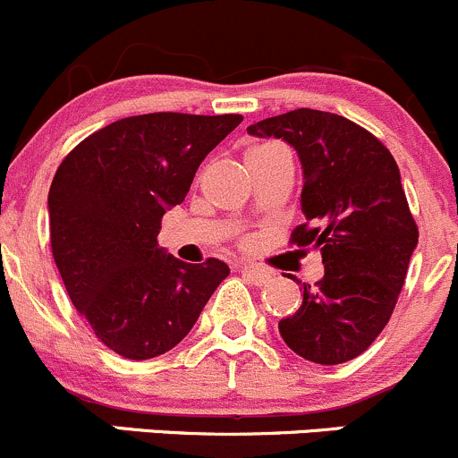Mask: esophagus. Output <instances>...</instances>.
Segmentation results:
<instances>
[{
  "label": "esophagus",
  "mask_w": 458,
  "mask_h": 458,
  "mask_svg": "<svg viewBox=\"0 0 458 458\" xmlns=\"http://www.w3.org/2000/svg\"><path fill=\"white\" fill-rule=\"evenodd\" d=\"M240 273H242V276L247 277L251 284L262 286V284H268V282H271V273L264 271V268H260V267H256V264H247V262L240 264Z\"/></svg>",
  "instance_id": "obj_1"
}]
</instances>
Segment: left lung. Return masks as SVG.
Masks as SVG:
<instances>
[{"instance_id":"obj_1","label":"left lung","mask_w":458,"mask_h":458,"mask_svg":"<svg viewBox=\"0 0 458 458\" xmlns=\"http://www.w3.org/2000/svg\"><path fill=\"white\" fill-rule=\"evenodd\" d=\"M247 131L298 154L306 223L293 242L324 262L315 286L293 277L301 306L277 324L282 339L315 364L355 360L388 324L419 242L397 163L370 131L331 112L300 107Z\"/></svg>"}]
</instances>
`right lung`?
I'll return each mask as SVG.
<instances>
[{
  "mask_svg": "<svg viewBox=\"0 0 458 458\" xmlns=\"http://www.w3.org/2000/svg\"><path fill=\"white\" fill-rule=\"evenodd\" d=\"M240 121L178 112L127 116L81 140L56 169L48 194L56 268L74 309L125 360L172 351L229 276L216 258L178 260L157 238L202 160Z\"/></svg>",
  "mask_w": 458,
  "mask_h": 458,
  "instance_id": "right-lung-1",
  "label": "right lung"
}]
</instances>
